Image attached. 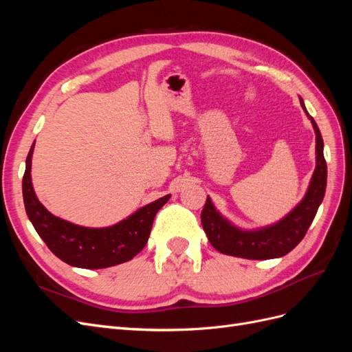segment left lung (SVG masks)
I'll return each mask as SVG.
<instances>
[{
    "mask_svg": "<svg viewBox=\"0 0 352 352\" xmlns=\"http://www.w3.org/2000/svg\"><path fill=\"white\" fill-rule=\"evenodd\" d=\"M301 107L310 119L316 133V168L304 198L279 221L257 229H242L214 207L210 197L201 212V223L210 243L217 251L248 260L283 257L302 241L324 198L327 166L323 155V138L300 97Z\"/></svg>",
    "mask_w": 352,
    "mask_h": 352,
    "instance_id": "1",
    "label": "left lung"
}]
</instances>
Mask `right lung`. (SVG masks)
<instances>
[{
  "label": "right lung",
  "mask_w": 352,
  "mask_h": 352,
  "mask_svg": "<svg viewBox=\"0 0 352 352\" xmlns=\"http://www.w3.org/2000/svg\"><path fill=\"white\" fill-rule=\"evenodd\" d=\"M26 158L23 201L29 220L51 252L60 260L80 269H105L132 260L146 245L157 211L170 195L158 198L136 210L133 214L107 228H87L60 219L41 204L32 185V155Z\"/></svg>",
  "instance_id": "1"
}]
</instances>
